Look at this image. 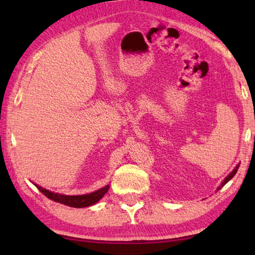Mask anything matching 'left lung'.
Returning a JSON list of instances; mask_svg holds the SVG:
<instances>
[{"label":"left lung","mask_w":255,"mask_h":255,"mask_svg":"<svg viewBox=\"0 0 255 255\" xmlns=\"http://www.w3.org/2000/svg\"><path fill=\"white\" fill-rule=\"evenodd\" d=\"M239 167H240V165H236L235 166V169L234 170H233L232 172H231V173L230 174H228L227 176H226V178L225 179H224V181H223V182H222V184L221 185H219V187L217 188V191H218V190L219 189H222L223 187H224V185H225L227 182H228V181H230L232 178H233V176H234L235 174H236V172H237V170H239Z\"/></svg>","instance_id":"left-lung-1"}]
</instances>
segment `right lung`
I'll use <instances>...</instances> for the list:
<instances>
[{"label": "right lung", "mask_w": 255, "mask_h": 255, "mask_svg": "<svg viewBox=\"0 0 255 255\" xmlns=\"http://www.w3.org/2000/svg\"><path fill=\"white\" fill-rule=\"evenodd\" d=\"M34 185H36L42 195H45L47 198H49L50 200H54L56 202H59V204L66 205L70 207H74V208H83V207H89L97 204V202L108 192V190H109V184H108L106 187L97 190V191L88 193V195L66 196V195H60V193L51 192L49 190L41 188L40 185L38 184H34Z\"/></svg>", "instance_id": "obj_1"}]
</instances>
